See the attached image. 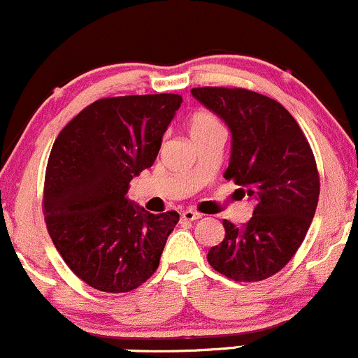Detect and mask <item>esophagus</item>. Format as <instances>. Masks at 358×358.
I'll return each instance as SVG.
<instances>
[{"instance_id": "1", "label": "esophagus", "mask_w": 358, "mask_h": 358, "mask_svg": "<svg viewBox=\"0 0 358 358\" xmlns=\"http://www.w3.org/2000/svg\"><path fill=\"white\" fill-rule=\"evenodd\" d=\"M180 218H182L184 222H194V220H198V218H201V215H199L198 211H193V210H184L182 213H180Z\"/></svg>"}]
</instances>
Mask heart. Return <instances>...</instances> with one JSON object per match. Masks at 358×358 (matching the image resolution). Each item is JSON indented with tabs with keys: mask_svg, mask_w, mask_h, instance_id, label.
Listing matches in <instances>:
<instances>
[{
	"mask_svg": "<svg viewBox=\"0 0 358 358\" xmlns=\"http://www.w3.org/2000/svg\"><path fill=\"white\" fill-rule=\"evenodd\" d=\"M187 128H189V134L193 138V141L198 140V138L208 136V134L225 131L220 119L215 116L213 113H208V110H198V113H194L189 117Z\"/></svg>",
	"mask_w": 358,
	"mask_h": 358,
	"instance_id": "b5f03b06",
	"label": "heart"
}]
</instances>
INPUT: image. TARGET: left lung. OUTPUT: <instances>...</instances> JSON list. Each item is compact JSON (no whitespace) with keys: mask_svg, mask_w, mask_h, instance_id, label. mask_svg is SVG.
Masks as SVG:
<instances>
[{"mask_svg":"<svg viewBox=\"0 0 358 358\" xmlns=\"http://www.w3.org/2000/svg\"><path fill=\"white\" fill-rule=\"evenodd\" d=\"M191 94L229 126L232 150L224 178L255 201L248 224L224 220V241L206 257L234 282H261L285 266L309 230L319 199L316 159L297 121L266 95L225 87Z\"/></svg>","mask_w":358,"mask_h":358,"instance_id":"1","label":"left lung"}]
</instances>
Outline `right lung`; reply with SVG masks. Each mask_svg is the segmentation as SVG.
Here are the masks:
<instances>
[{"label":"right lung","mask_w":358,"mask_h":358,"mask_svg":"<svg viewBox=\"0 0 358 358\" xmlns=\"http://www.w3.org/2000/svg\"><path fill=\"white\" fill-rule=\"evenodd\" d=\"M180 102L178 94L101 99L57 134L45 169V225L68 268L92 288L131 292L159 268L179 213L153 215L126 193L155 162Z\"/></svg>","instance_id":"1"}]
</instances>
